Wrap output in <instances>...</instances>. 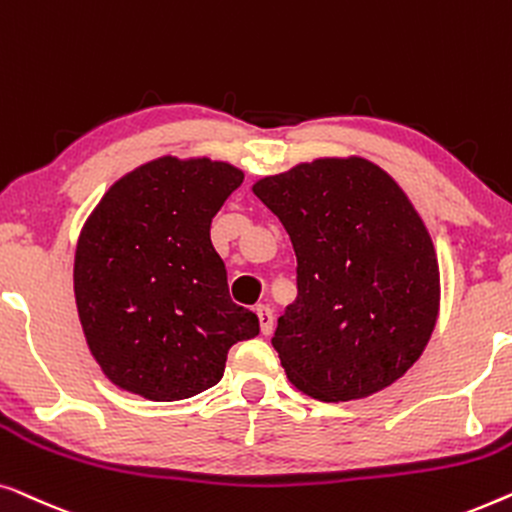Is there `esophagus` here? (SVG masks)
I'll list each match as a JSON object with an SVG mask.
<instances>
[{
    "label": "esophagus",
    "instance_id": "1",
    "mask_svg": "<svg viewBox=\"0 0 512 512\" xmlns=\"http://www.w3.org/2000/svg\"><path fill=\"white\" fill-rule=\"evenodd\" d=\"M255 313L259 318V329H262V334L269 336L273 331V311L269 306H257Z\"/></svg>",
    "mask_w": 512,
    "mask_h": 512
}]
</instances>
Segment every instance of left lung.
Masks as SVG:
<instances>
[{
    "instance_id": "left-lung-1",
    "label": "left lung",
    "mask_w": 512,
    "mask_h": 512,
    "mask_svg": "<svg viewBox=\"0 0 512 512\" xmlns=\"http://www.w3.org/2000/svg\"><path fill=\"white\" fill-rule=\"evenodd\" d=\"M253 192L297 255V299L271 338L290 383L350 401L399 380L427 348L441 299L434 243L401 187L362 157H327Z\"/></svg>"
}]
</instances>
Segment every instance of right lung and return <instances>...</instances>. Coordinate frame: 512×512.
<instances>
[{
	"label": "right lung",
	"mask_w": 512,
	"mask_h": 512,
	"mask_svg": "<svg viewBox=\"0 0 512 512\" xmlns=\"http://www.w3.org/2000/svg\"><path fill=\"white\" fill-rule=\"evenodd\" d=\"M243 183L227 162L160 157L122 176L85 222L74 294L106 378L150 401L220 383L234 343L259 334L234 304L211 220Z\"/></svg>",
	"instance_id": "add662e5"
}]
</instances>
